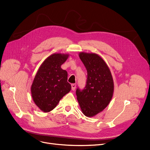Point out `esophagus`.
Listing matches in <instances>:
<instances>
[{
  "label": "esophagus",
  "mask_w": 150,
  "mask_h": 150,
  "mask_svg": "<svg viewBox=\"0 0 150 150\" xmlns=\"http://www.w3.org/2000/svg\"><path fill=\"white\" fill-rule=\"evenodd\" d=\"M71 90L73 91H75L76 86V85L75 83H73V84L71 85Z\"/></svg>",
  "instance_id": "1"
}]
</instances>
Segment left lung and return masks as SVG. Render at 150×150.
I'll return each instance as SVG.
<instances>
[{
	"label": "left lung",
	"mask_w": 150,
	"mask_h": 150,
	"mask_svg": "<svg viewBox=\"0 0 150 150\" xmlns=\"http://www.w3.org/2000/svg\"><path fill=\"white\" fill-rule=\"evenodd\" d=\"M79 57L86 69L87 79L83 89L77 88V100L83 113L93 117L106 108L111 100L114 82L107 64L98 55L80 52Z\"/></svg>",
	"instance_id": "1"
}]
</instances>
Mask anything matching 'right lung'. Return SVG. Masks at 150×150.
<instances>
[{
    "label": "right lung",
    "instance_id": "1",
    "mask_svg": "<svg viewBox=\"0 0 150 150\" xmlns=\"http://www.w3.org/2000/svg\"><path fill=\"white\" fill-rule=\"evenodd\" d=\"M67 54L50 55L40 66L31 85V95L36 106L44 112L51 111L71 90L67 72L61 69Z\"/></svg>",
    "mask_w": 150,
    "mask_h": 150
}]
</instances>
